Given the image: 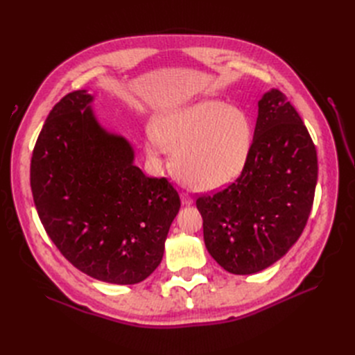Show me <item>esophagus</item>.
<instances>
[{"mask_svg": "<svg viewBox=\"0 0 355 355\" xmlns=\"http://www.w3.org/2000/svg\"><path fill=\"white\" fill-rule=\"evenodd\" d=\"M180 198H182V204H185V206L192 204V197L189 194H187V192H184V194L180 196Z\"/></svg>", "mask_w": 355, "mask_h": 355, "instance_id": "esophagus-1", "label": "esophagus"}]
</instances>
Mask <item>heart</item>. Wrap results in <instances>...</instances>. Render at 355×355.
<instances>
[{
    "mask_svg": "<svg viewBox=\"0 0 355 355\" xmlns=\"http://www.w3.org/2000/svg\"><path fill=\"white\" fill-rule=\"evenodd\" d=\"M154 132L153 146L170 149L178 176L200 191L218 189L237 179L253 139L249 116L218 99L167 112Z\"/></svg>",
    "mask_w": 355,
    "mask_h": 355,
    "instance_id": "1",
    "label": "heart"
}]
</instances>
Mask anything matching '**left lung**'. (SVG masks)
I'll list each match as a JSON object with an SVG mask.
<instances>
[{
	"instance_id": "left-lung-1",
	"label": "left lung",
	"mask_w": 355,
	"mask_h": 355,
	"mask_svg": "<svg viewBox=\"0 0 355 355\" xmlns=\"http://www.w3.org/2000/svg\"><path fill=\"white\" fill-rule=\"evenodd\" d=\"M317 176L315 145L302 118L280 90L265 93L241 175L197 198L213 259L247 275L283 257L305 228Z\"/></svg>"
}]
</instances>
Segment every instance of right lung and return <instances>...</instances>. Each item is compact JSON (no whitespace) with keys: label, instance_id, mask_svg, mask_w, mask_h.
<instances>
[{"label":"right lung","instance_id":"add662e5","mask_svg":"<svg viewBox=\"0 0 355 355\" xmlns=\"http://www.w3.org/2000/svg\"><path fill=\"white\" fill-rule=\"evenodd\" d=\"M92 101L77 90L53 106L31 159L32 196L42 227L75 268L136 284L163 259L180 198L166 178L133 164L130 144L103 130Z\"/></svg>","mask_w":355,"mask_h":355}]
</instances>
